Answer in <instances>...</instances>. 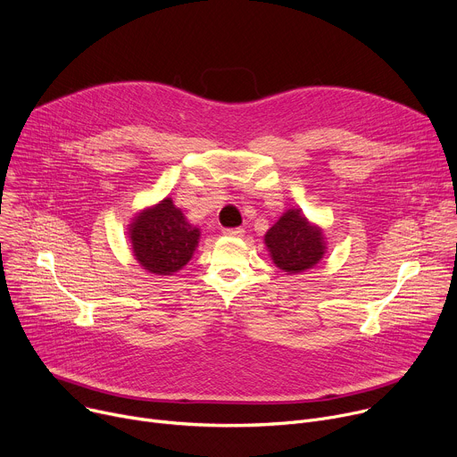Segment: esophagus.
Returning <instances> with one entry per match:
<instances>
[{
    "mask_svg": "<svg viewBox=\"0 0 457 457\" xmlns=\"http://www.w3.org/2000/svg\"><path fill=\"white\" fill-rule=\"evenodd\" d=\"M222 233L228 237H242L244 229L242 228H226V229H222Z\"/></svg>",
    "mask_w": 457,
    "mask_h": 457,
    "instance_id": "34e87169",
    "label": "esophagus"
}]
</instances>
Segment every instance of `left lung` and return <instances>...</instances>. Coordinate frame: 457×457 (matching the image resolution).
<instances>
[{
  "mask_svg": "<svg viewBox=\"0 0 457 457\" xmlns=\"http://www.w3.org/2000/svg\"><path fill=\"white\" fill-rule=\"evenodd\" d=\"M264 242L275 266L287 275L314 268L328 249L321 229L311 224L300 210H287L273 228L268 229Z\"/></svg>",
  "mask_w": 457,
  "mask_h": 457,
  "instance_id": "8db88e82",
  "label": "left lung"
}]
</instances>
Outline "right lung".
<instances>
[{
	"instance_id": "right-lung-1",
	"label": "right lung",
	"mask_w": 457,
	"mask_h": 457,
	"mask_svg": "<svg viewBox=\"0 0 457 457\" xmlns=\"http://www.w3.org/2000/svg\"><path fill=\"white\" fill-rule=\"evenodd\" d=\"M137 262L154 275H173L197 249L201 231L191 226L170 197L137 213L128 228Z\"/></svg>"
}]
</instances>
